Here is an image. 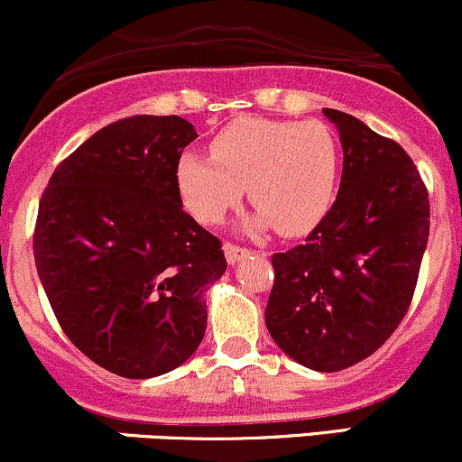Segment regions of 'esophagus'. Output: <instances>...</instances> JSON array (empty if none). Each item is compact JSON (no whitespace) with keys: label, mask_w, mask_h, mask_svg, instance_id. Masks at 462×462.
<instances>
[{"label":"esophagus","mask_w":462,"mask_h":462,"mask_svg":"<svg viewBox=\"0 0 462 462\" xmlns=\"http://www.w3.org/2000/svg\"><path fill=\"white\" fill-rule=\"evenodd\" d=\"M248 254H251V251H248V248L237 246V244H225V257H226V262H229L231 265H236L242 257H248Z\"/></svg>","instance_id":"esophagus-1"}]
</instances>
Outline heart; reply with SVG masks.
<instances>
[{
  "label": "heart",
  "instance_id": "1",
  "mask_svg": "<svg viewBox=\"0 0 462 462\" xmlns=\"http://www.w3.org/2000/svg\"><path fill=\"white\" fill-rule=\"evenodd\" d=\"M211 157L188 151L175 177L183 205L203 225H218L240 203L244 188L254 214L244 226L296 236L327 214L337 183V140L319 121L242 116L222 127Z\"/></svg>",
  "mask_w": 462,
  "mask_h": 462
}]
</instances>
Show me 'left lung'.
<instances>
[{
	"label": "left lung",
	"mask_w": 462,
	"mask_h": 462,
	"mask_svg": "<svg viewBox=\"0 0 462 462\" xmlns=\"http://www.w3.org/2000/svg\"><path fill=\"white\" fill-rule=\"evenodd\" d=\"M322 112L344 151L339 192L305 244L273 257L265 327L296 363L339 372L376 352L402 322L430 203L402 146L350 114Z\"/></svg>",
	"instance_id": "1"
}]
</instances>
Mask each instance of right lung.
<instances>
[{"label": "right lung", "mask_w": 462, "mask_h": 462, "mask_svg": "<svg viewBox=\"0 0 462 462\" xmlns=\"http://www.w3.org/2000/svg\"><path fill=\"white\" fill-rule=\"evenodd\" d=\"M197 135L181 116L107 125L56 168L38 205L49 305L75 348L118 376L172 372L208 328L205 291L226 259L183 211L175 177Z\"/></svg>", "instance_id": "obj_1"}]
</instances>
